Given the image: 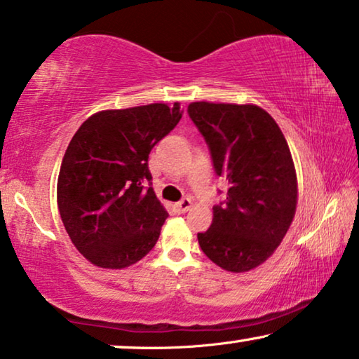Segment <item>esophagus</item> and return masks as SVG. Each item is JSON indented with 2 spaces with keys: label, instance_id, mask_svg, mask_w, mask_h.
<instances>
[{
  "label": "esophagus",
  "instance_id": "esophagus-1",
  "mask_svg": "<svg viewBox=\"0 0 359 359\" xmlns=\"http://www.w3.org/2000/svg\"><path fill=\"white\" fill-rule=\"evenodd\" d=\"M191 205H194L191 203V198H182L175 203V208H177L179 213H187V211L191 208Z\"/></svg>",
  "mask_w": 359,
  "mask_h": 359
}]
</instances>
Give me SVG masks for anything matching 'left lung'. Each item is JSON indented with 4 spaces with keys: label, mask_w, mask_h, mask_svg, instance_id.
Returning a JSON list of instances; mask_svg holds the SVG:
<instances>
[{
    "label": "left lung",
    "mask_w": 359,
    "mask_h": 359,
    "mask_svg": "<svg viewBox=\"0 0 359 359\" xmlns=\"http://www.w3.org/2000/svg\"><path fill=\"white\" fill-rule=\"evenodd\" d=\"M187 112L208 144L216 175L228 184L198 244L221 269L249 271L273 254L294 218L290 148L271 115L257 105L191 102Z\"/></svg>",
    "instance_id": "obj_1"
}]
</instances>
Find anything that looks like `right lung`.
Returning a JSON list of instances; mask_svg holds the SVG:
<instances>
[{
  "label": "right lung",
  "instance_id": "obj_1",
  "mask_svg": "<svg viewBox=\"0 0 359 359\" xmlns=\"http://www.w3.org/2000/svg\"><path fill=\"white\" fill-rule=\"evenodd\" d=\"M180 118L179 102L102 110L69 141L58 174V210L90 264L125 269L156 245L168 211L151 187L148 158Z\"/></svg>",
  "mask_w": 359,
  "mask_h": 359
}]
</instances>
